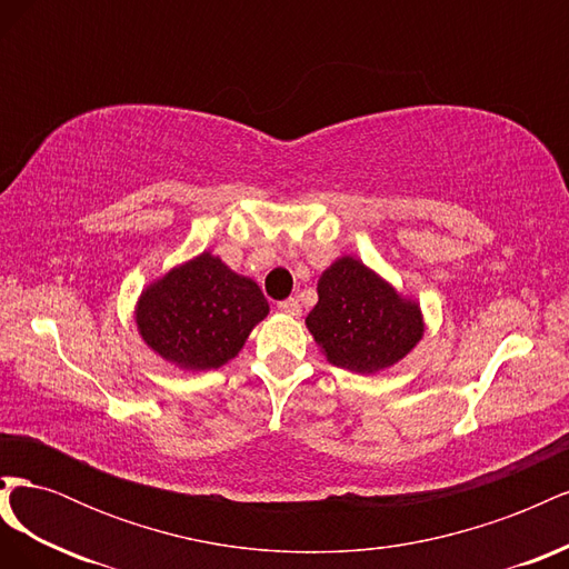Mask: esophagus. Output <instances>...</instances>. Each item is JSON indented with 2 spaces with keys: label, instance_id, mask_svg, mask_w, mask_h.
I'll use <instances>...</instances> for the list:
<instances>
[{
  "label": "esophagus",
  "instance_id": "1",
  "mask_svg": "<svg viewBox=\"0 0 569 569\" xmlns=\"http://www.w3.org/2000/svg\"><path fill=\"white\" fill-rule=\"evenodd\" d=\"M278 308L282 313H287V316H301V303L297 301V299H287V301H280L278 303Z\"/></svg>",
  "mask_w": 569,
  "mask_h": 569
}]
</instances>
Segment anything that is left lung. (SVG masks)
Returning <instances> with one entry per match:
<instances>
[{
    "label": "left lung",
    "mask_w": 569,
    "mask_h": 569,
    "mask_svg": "<svg viewBox=\"0 0 569 569\" xmlns=\"http://www.w3.org/2000/svg\"><path fill=\"white\" fill-rule=\"evenodd\" d=\"M306 327L332 366L358 375L396 366L425 335L420 303L353 256H339L320 274Z\"/></svg>",
    "instance_id": "8db88e82"
}]
</instances>
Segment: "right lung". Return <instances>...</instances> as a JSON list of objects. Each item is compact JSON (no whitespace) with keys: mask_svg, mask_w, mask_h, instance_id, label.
Masks as SVG:
<instances>
[{"mask_svg":"<svg viewBox=\"0 0 569 569\" xmlns=\"http://www.w3.org/2000/svg\"><path fill=\"white\" fill-rule=\"evenodd\" d=\"M268 313L261 287L203 251L142 289L134 322L153 353L199 372L232 360Z\"/></svg>","mask_w":569,"mask_h":569,"instance_id":"1","label":"right lung"}]
</instances>
